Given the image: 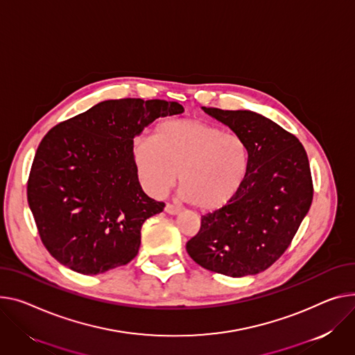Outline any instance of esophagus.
Instances as JSON below:
<instances>
[{"label": "esophagus", "mask_w": 355, "mask_h": 355, "mask_svg": "<svg viewBox=\"0 0 355 355\" xmlns=\"http://www.w3.org/2000/svg\"><path fill=\"white\" fill-rule=\"evenodd\" d=\"M165 212H167V214H170V216H177L180 212V208L173 205V204H167V205H165Z\"/></svg>", "instance_id": "esophagus-1"}]
</instances>
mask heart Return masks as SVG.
Listing matches in <instances>:
<instances>
[{"label":"heart","mask_w":355,"mask_h":355,"mask_svg":"<svg viewBox=\"0 0 355 355\" xmlns=\"http://www.w3.org/2000/svg\"><path fill=\"white\" fill-rule=\"evenodd\" d=\"M138 178L154 197L167 194L180 175V197L200 211H217L240 193L250 170V150L234 132L191 118L161 123L153 139L134 147Z\"/></svg>","instance_id":"b5f03b06"}]
</instances>
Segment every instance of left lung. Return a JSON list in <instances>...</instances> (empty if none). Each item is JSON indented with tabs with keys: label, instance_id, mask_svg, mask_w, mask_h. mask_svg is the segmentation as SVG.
<instances>
[{
	"label": "left lung",
	"instance_id": "left-lung-1",
	"mask_svg": "<svg viewBox=\"0 0 355 355\" xmlns=\"http://www.w3.org/2000/svg\"><path fill=\"white\" fill-rule=\"evenodd\" d=\"M202 110L245 141L250 170L230 204L201 217L187 252L205 270L254 275L284 254L311 207L309 157L295 135L261 114Z\"/></svg>",
	"mask_w": 355,
	"mask_h": 355
}]
</instances>
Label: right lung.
<instances>
[{
  "instance_id": "1",
  "label": "right lung",
  "mask_w": 355,
  "mask_h": 355,
  "mask_svg": "<svg viewBox=\"0 0 355 355\" xmlns=\"http://www.w3.org/2000/svg\"><path fill=\"white\" fill-rule=\"evenodd\" d=\"M181 112L174 101L108 100L45 134L27 198L41 241L58 263L96 275L138 254L141 227L165 204L139 185L134 138L157 118Z\"/></svg>"
}]
</instances>
